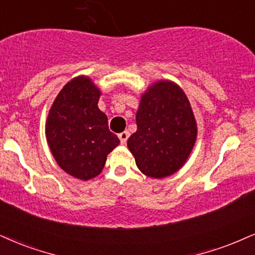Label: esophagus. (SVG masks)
I'll return each mask as SVG.
<instances>
[{
  "label": "esophagus",
  "instance_id": "obj_1",
  "mask_svg": "<svg viewBox=\"0 0 255 255\" xmlns=\"http://www.w3.org/2000/svg\"><path fill=\"white\" fill-rule=\"evenodd\" d=\"M128 137H129V133H128V131H122V133L119 134V138H120L121 143L127 142Z\"/></svg>",
  "mask_w": 255,
  "mask_h": 255
}]
</instances>
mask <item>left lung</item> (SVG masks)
<instances>
[{"label":"left lung","instance_id":"1","mask_svg":"<svg viewBox=\"0 0 255 255\" xmlns=\"http://www.w3.org/2000/svg\"><path fill=\"white\" fill-rule=\"evenodd\" d=\"M137 129L127 146L137 168L154 179L169 176L185 165L198 136L194 113L185 92L169 80H159L141 95Z\"/></svg>","mask_w":255,"mask_h":255}]
</instances>
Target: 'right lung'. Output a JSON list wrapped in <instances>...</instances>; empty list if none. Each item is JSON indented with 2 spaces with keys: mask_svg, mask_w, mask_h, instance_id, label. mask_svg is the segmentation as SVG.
Instances as JSON below:
<instances>
[{
  "mask_svg": "<svg viewBox=\"0 0 255 255\" xmlns=\"http://www.w3.org/2000/svg\"><path fill=\"white\" fill-rule=\"evenodd\" d=\"M100 96L90 77H74L57 94L46 121L47 142L57 165L82 181L98 176L120 143L98 107Z\"/></svg>",
  "mask_w": 255,
  "mask_h": 255,
  "instance_id": "obj_1",
  "label": "right lung"
}]
</instances>
